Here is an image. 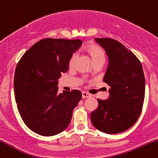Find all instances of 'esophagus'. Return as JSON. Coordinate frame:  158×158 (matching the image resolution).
Here are the masks:
<instances>
[{
    "label": "esophagus",
    "instance_id": "34e87169",
    "mask_svg": "<svg viewBox=\"0 0 158 158\" xmlns=\"http://www.w3.org/2000/svg\"><path fill=\"white\" fill-rule=\"evenodd\" d=\"M82 99H86V98H89L91 97V95L89 94L86 93V92H82Z\"/></svg>",
    "mask_w": 158,
    "mask_h": 158
}]
</instances>
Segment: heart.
I'll use <instances>...</instances> for the list:
<instances>
[{
    "label": "heart",
    "mask_w": 158,
    "mask_h": 158,
    "mask_svg": "<svg viewBox=\"0 0 158 158\" xmlns=\"http://www.w3.org/2000/svg\"><path fill=\"white\" fill-rule=\"evenodd\" d=\"M85 51L90 56L94 64H97L98 62H104L105 61V59H106L105 52L103 51L102 48L98 44H94V43H90V44H88L85 47ZM77 58V55L76 53L71 56L70 61H69V66L70 68H73L74 66Z\"/></svg>",
    "instance_id": "heart-1"
}]
</instances>
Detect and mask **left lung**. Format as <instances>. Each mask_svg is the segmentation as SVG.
I'll return each mask as SVG.
<instances>
[{"instance_id": "1", "label": "left lung", "mask_w": 158, "mask_h": 158, "mask_svg": "<svg viewBox=\"0 0 158 158\" xmlns=\"http://www.w3.org/2000/svg\"><path fill=\"white\" fill-rule=\"evenodd\" d=\"M106 50L108 65L103 81L110 86L109 97L97 99L90 113L98 130L115 135L130 128L140 115L145 97V77L141 62L133 52L111 39H95Z\"/></svg>"}]
</instances>
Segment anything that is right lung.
<instances>
[{"instance_id":"1","label":"right lung","mask_w":158,"mask_h":158,"mask_svg":"<svg viewBox=\"0 0 158 158\" xmlns=\"http://www.w3.org/2000/svg\"><path fill=\"white\" fill-rule=\"evenodd\" d=\"M79 39H45L23 54L14 77L18 110L25 125L38 135L53 136L68 128L81 91L58 93L59 79L81 45Z\"/></svg>"}]
</instances>
